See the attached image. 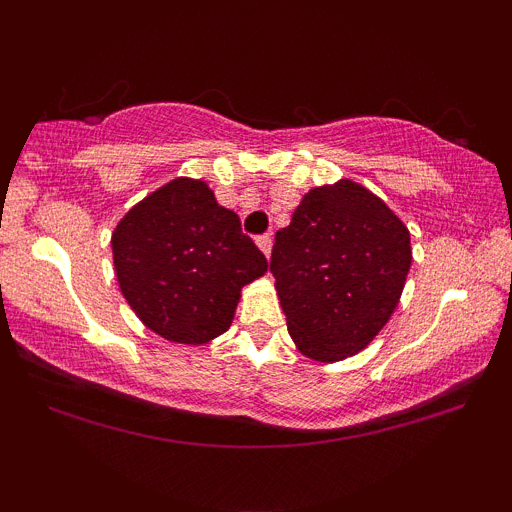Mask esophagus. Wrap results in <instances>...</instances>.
<instances>
[{
  "label": "esophagus",
  "mask_w": 512,
  "mask_h": 512,
  "mask_svg": "<svg viewBox=\"0 0 512 512\" xmlns=\"http://www.w3.org/2000/svg\"><path fill=\"white\" fill-rule=\"evenodd\" d=\"M257 248H260L264 255L269 257V252H272V236H269V233H264V236H257Z\"/></svg>",
  "instance_id": "esophagus-1"
}]
</instances>
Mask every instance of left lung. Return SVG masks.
<instances>
[{"label":"left lung","mask_w":512,"mask_h":512,"mask_svg":"<svg viewBox=\"0 0 512 512\" xmlns=\"http://www.w3.org/2000/svg\"><path fill=\"white\" fill-rule=\"evenodd\" d=\"M409 267L407 226L354 180L313 187L276 231L269 260L289 334L320 363L373 342L395 313Z\"/></svg>","instance_id":"1"}]
</instances>
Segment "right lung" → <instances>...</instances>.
Instances as JSON below:
<instances>
[{"instance_id":"right-lung-1","label":"right lung","mask_w":512,"mask_h":512,"mask_svg":"<svg viewBox=\"0 0 512 512\" xmlns=\"http://www.w3.org/2000/svg\"><path fill=\"white\" fill-rule=\"evenodd\" d=\"M122 296L151 332L207 344L231 327L240 291L267 260L204 180L175 178L122 216L113 231Z\"/></svg>"}]
</instances>
